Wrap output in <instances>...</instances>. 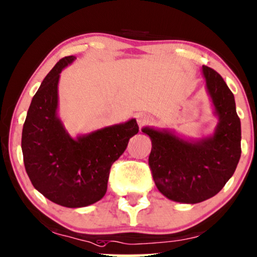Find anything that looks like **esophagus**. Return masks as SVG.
<instances>
[{
  "mask_svg": "<svg viewBox=\"0 0 257 257\" xmlns=\"http://www.w3.org/2000/svg\"><path fill=\"white\" fill-rule=\"evenodd\" d=\"M149 121H150V116L146 114V113H138V114H137V122H138V125L141 126V127L148 124Z\"/></svg>",
  "mask_w": 257,
  "mask_h": 257,
  "instance_id": "34e87169",
  "label": "esophagus"
}]
</instances>
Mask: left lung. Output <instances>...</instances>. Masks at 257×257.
Listing matches in <instances>:
<instances>
[{
    "label": "left lung",
    "mask_w": 257,
    "mask_h": 257,
    "mask_svg": "<svg viewBox=\"0 0 257 257\" xmlns=\"http://www.w3.org/2000/svg\"><path fill=\"white\" fill-rule=\"evenodd\" d=\"M202 74L218 118L212 135L186 139L169 128H142L152 143L149 165L156 186L166 198L185 204L217 195L241 157V121L234 94L212 68L203 66Z\"/></svg>",
    "instance_id": "1"
}]
</instances>
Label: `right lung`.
I'll return each mask as SVG.
<instances>
[{"instance_id":"add662e5","label":"right lung","mask_w":257,"mask_h":257,"mask_svg":"<svg viewBox=\"0 0 257 257\" xmlns=\"http://www.w3.org/2000/svg\"><path fill=\"white\" fill-rule=\"evenodd\" d=\"M75 59H61L43 79L27 113L21 142L32 184L66 208H82L104 197L112 164L139 131L132 118L75 138L69 135L58 115V85L60 73Z\"/></svg>"}]
</instances>
